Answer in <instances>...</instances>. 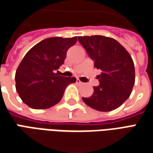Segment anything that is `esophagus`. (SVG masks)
<instances>
[{
    "mask_svg": "<svg viewBox=\"0 0 153 153\" xmlns=\"http://www.w3.org/2000/svg\"><path fill=\"white\" fill-rule=\"evenodd\" d=\"M76 83H77V84H79V85H82L83 84V82H81L79 79H76Z\"/></svg>",
    "mask_w": 153,
    "mask_h": 153,
    "instance_id": "esophagus-1",
    "label": "esophagus"
}]
</instances>
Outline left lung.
Returning <instances> with one entry per match:
<instances>
[{
    "instance_id": "obj_1",
    "label": "left lung",
    "mask_w": 153,
    "mask_h": 153,
    "mask_svg": "<svg viewBox=\"0 0 153 153\" xmlns=\"http://www.w3.org/2000/svg\"><path fill=\"white\" fill-rule=\"evenodd\" d=\"M99 75L98 87H93L90 97L84 102L95 110L110 111L117 109L131 94L135 83L134 63L130 54L115 39L104 36H78Z\"/></svg>"
}]
</instances>
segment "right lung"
I'll list each match as a JSON object with an SVG mask.
<instances>
[{"label":"right lung","instance_id":"1","mask_svg":"<svg viewBox=\"0 0 153 153\" xmlns=\"http://www.w3.org/2000/svg\"><path fill=\"white\" fill-rule=\"evenodd\" d=\"M71 38L50 37L30 49L16 72V88L23 102L34 109H46L62 100L66 87L75 77L54 73L64 64L66 51L76 42Z\"/></svg>","mask_w":153,"mask_h":153}]
</instances>
